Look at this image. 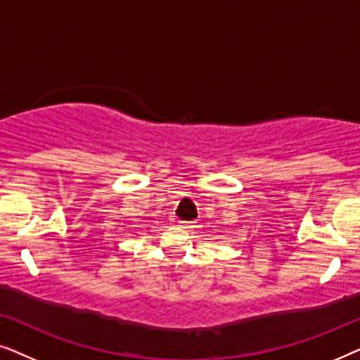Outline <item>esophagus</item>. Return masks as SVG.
I'll return each mask as SVG.
<instances>
[{"label":"esophagus","instance_id":"1","mask_svg":"<svg viewBox=\"0 0 360 360\" xmlns=\"http://www.w3.org/2000/svg\"><path fill=\"white\" fill-rule=\"evenodd\" d=\"M179 226L185 231H193L196 228L195 221H179Z\"/></svg>","mask_w":360,"mask_h":360}]
</instances>
